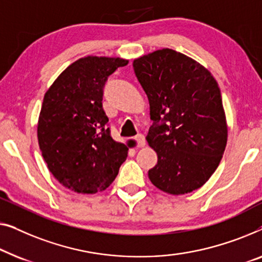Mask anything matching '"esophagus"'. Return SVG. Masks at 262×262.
<instances>
[{
    "mask_svg": "<svg viewBox=\"0 0 262 262\" xmlns=\"http://www.w3.org/2000/svg\"><path fill=\"white\" fill-rule=\"evenodd\" d=\"M135 140H136V143H138V147H145L146 146V139L142 134H139L135 138Z\"/></svg>",
    "mask_w": 262,
    "mask_h": 262,
    "instance_id": "esophagus-1",
    "label": "esophagus"
}]
</instances>
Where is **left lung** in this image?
<instances>
[{"label": "left lung", "mask_w": 262, "mask_h": 262, "mask_svg": "<svg viewBox=\"0 0 262 262\" xmlns=\"http://www.w3.org/2000/svg\"><path fill=\"white\" fill-rule=\"evenodd\" d=\"M133 68L153 121L146 140L158 164L148 171L149 180L169 194L200 189L216 171L227 146L219 84L203 65L171 49L136 58Z\"/></svg>", "instance_id": "1"}]
</instances>
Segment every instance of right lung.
Wrapping results in <instances>:
<instances>
[{
	"label": "right lung",
	"instance_id": "add662e5",
	"mask_svg": "<svg viewBox=\"0 0 262 262\" xmlns=\"http://www.w3.org/2000/svg\"><path fill=\"white\" fill-rule=\"evenodd\" d=\"M127 59L88 56L68 66L43 96L38 141L47 167L62 186L96 193L116 178L128 147L112 138L103 88Z\"/></svg>",
	"mask_w": 262,
	"mask_h": 262
}]
</instances>
